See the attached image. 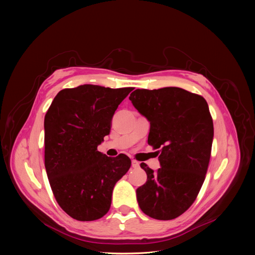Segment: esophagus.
<instances>
[{
	"mask_svg": "<svg viewBox=\"0 0 255 255\" xmlns=\"http://www.w3.org/2000/svg\"><path fill=\"white\" fill-rule=\"evenodd\" d=\"M132 167L133 168H137V167H139V162L138 161H136V160H132Z\"/></svg>",
	"mask_w": 255,
	"mask_h": 255,
	"instance_id": "1",
	"label": "esophagus"
}]
</instances>
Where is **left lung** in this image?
<instances>
[{"label":"left lung","mask_w":255,"mask_h":255,"mask_svg":"<svg viewBox=\"0 0 255 255\" xmlns=\"http://www.w3.org/2000/svg\"><path fill=\"white\" fill-rule=\"evenodd\" d=\"M129 99L150 122L148 143L158 149L160 168L145 163L146 182L136 189L140 210L154 219L171 220L188 210L204 184L214 136L204 97L181 88L137 89Z\"/></svg>","instance_id":"obj_1"}]
</instances>
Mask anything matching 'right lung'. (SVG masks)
<instances>
[{"label": "right lung", "instance_id": "right-lung-1", "mask_svg": "<svg viewBox=\"0 0 255 255\" xmlns=\"http://www.w3.org/2000/svg\"><path fill=\"white\" fill-rule=\"evenodd\" d=\"M133 88L83 85L60 91L44 118V164L59 206L78 221L109 212L116 183L131 166L128 156L97 150L112 119Z\"/></svg>", "mask_w": 255, "mask_h": 255}]
</instances>
